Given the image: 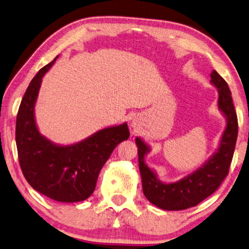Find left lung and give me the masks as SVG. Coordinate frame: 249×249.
Masks as SVG:
<instances>
[{
  "label": "left lung",
  "mask_w": 249,
  "mask_h": 249,
  "mask_svg": "<svg viewBox=\"0 0 249 249\" xmlns=\"http://www.w3.org/2000/svg\"><path fill=\"white\" fill-rule=\"evenodd\" d=\"M211 78V83L217 87L218 108L225 115L227 125L217 152L202 168L175 183H162L144 163L149 146L140 138L136 139L143 194L152 204L162 210L181 211L196 206L218 189L230 172L238 134L237 115L226 81L216 71H212Z\"/></svg>",
  "instance_id": "8db88e82"
}]
</instances>
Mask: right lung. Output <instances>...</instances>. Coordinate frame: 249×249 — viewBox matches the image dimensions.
Wrapping results in <instances>:
<instances>
[{
	"instance_id": "obj_1",
	"label": "right lung",
	"mask_w": 249,
	"mask_h": 249,
	"mask_svg": "<svg viewBox=\"0 0 249 249\" xmlns=\"http://www.w3.org/2000/svg\"><path fill=\"white\" fill-rule=\"evenodd\" d=\"M57 58L39 69L24 93L16 117V146L22 172L33 189L58 202H80L93 193L101 168L130 132L124 124L68 146L56 145L40 136L34 106L43 76Z\"/></svg>"
}]
</instances>
